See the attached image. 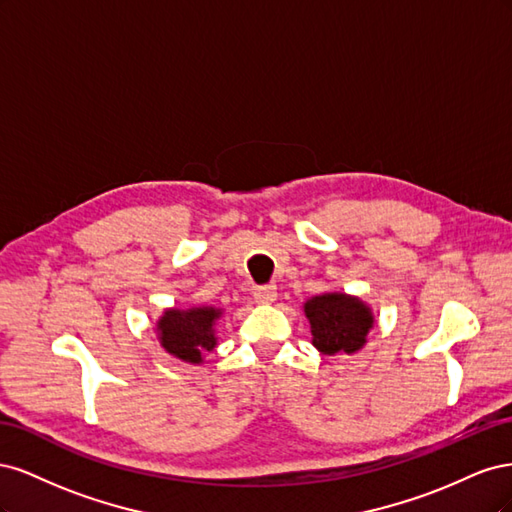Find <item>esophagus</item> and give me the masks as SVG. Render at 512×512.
<instances>
[{"mask_svg":"<svg viewBox=\"0 0 512 512\" xmlns=\"http://www.w3.org/2000/svg\"><path fill=\"white\" fill-rule=\"evenodd\" d=\"M254 297L258 303H273L277 297V286L275 284H265V286H258L254 290Z\"/></svg>","mask_w":512,"mask_h":512,"instance_id":"esophagus-1","label":"esophagus"}]
</instances>
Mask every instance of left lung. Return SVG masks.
I'll use <instances>...</instances> for the list:
<instances>
[{
    "instance_id": "1",
    "label": "left lung",
    "mask_w": 512,
    "mask_h": 512,
    "mask_svg": "<svg viewBox=\"0 0 512 512\" xmlns=\"http://www.w3.org/2000/svg\"><path fill=\"white\" fill-rule=\"evenodd\" d=\"M305 316L312 324L314 346L324 354L356 352L363 344L374 316L359 299L346 294H322L305 303Z\"/></svg>"
}]
</instances>
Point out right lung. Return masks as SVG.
<instances>
[{
  "instance_id": "obj_1",
  "label": "right lung",
  "mask_w": 512,
  "mask_h": 512,
  "mask_svg": "<svg viewBox=\"0 0 512 512\" xmlns=\"http://www.w3.org/2000/svg\"><path fill=\"white\" fill-rule=\"evenodd\" d=\"M220 309L194 307V309H168L158 322L162 346L188 363H200L203 350L215 348L213 322L220 318Z\"/></svg>"
}]
</instances>
